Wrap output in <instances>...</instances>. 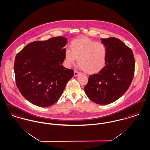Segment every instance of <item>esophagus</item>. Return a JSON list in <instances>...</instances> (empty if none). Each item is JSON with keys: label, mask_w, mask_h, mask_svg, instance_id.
I'll return each instance as SVG.
<instances>
[{"label": "esophagus", "mask_w": 150, "mask_h": 150, "mask_svg": "<svg viewBox=\"0 0 150 150\" xmlns=\"http://www.w3.org/2000/svg\"><path fill=\"white\" fill-rule=\"evenodd\" d=\"M79 74H80V72H79V71H76V70H74V76L75 77L77 76Z\"/></svg>", "instance_id": "esophagus-1"}]
</instances>
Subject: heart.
Wrapping results in <instances>:
<instances>
[{
	"instance_id": "heart-1",
	"label": "heart",
	"mask_w": 150,
	"mask_h": 150,
	"mask_svg": "<svg viewBox=\"0 0 150 150\" xmlns=\"http://www.w3.org/2000/svg\"><path fill=\"white\" fill-rule=\"evenodd\" d=\"M70 47L71 50L67 49L65 53V61L68 67L77 59L79 68L89 74L98 73L104 68L107 49L104 43L82 37L71 41Z\"/></svg>"
}]
</instances>
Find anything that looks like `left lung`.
<instances>
[{"label":"left lung","mask_w":150,"mask_h":150,"mask_svg":"<svg viewBox=\"0 0 150 150\" xmlns=\"http://www.w3.org/2000/svg\"><path fill=\"white\" fill-rule=\"evenodd\" d=\"M107 49L105 66L89 76L84 87L87 96L101 105L112 103L125 93L132 81L135 59L132 50L119 39L101 38Z\"/></svg>","instance_id":"obj_1"}]
</instances>
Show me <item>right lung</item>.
Listing matches in <instances>:
<instances>
[{
  "label": "right lung",
  "mask_w": 150,
  "mask_h": 150,
  "mask_svg": "<svg viewBox=\"0 0 150 150\" xmlns=\"http://www.w3.org/2000/svg\"><path fill=\"white\" fill-rule=\"evenodd\" d=\"M68 40L63 37L34 41L15 57L14 72L22 95L41 107L55 104L62 95L74 71L62 65Z\"/></svg>",
  "instance_id": "right-lung-1"
}]
</instances>
